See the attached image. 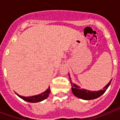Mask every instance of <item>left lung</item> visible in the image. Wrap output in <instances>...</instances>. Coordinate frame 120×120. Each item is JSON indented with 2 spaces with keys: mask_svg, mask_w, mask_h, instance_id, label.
<instances>
[{
  "mask_svg": "<svg viewBox=\"0 0 120 120\" xmlns=\"http://www.w3.org/2000/svg\"><path fill=\"white\" fill-rule=\"evenodd\" d=\"M69 79H70L71 84V86H72L71 89H72V91H73V93L74 94V95L76 96L78 98L85 100H93V99H96V98L101 96L106 91V90H107L111 81V80L110 81L109 83L106 84L104 87L103 90H100V91H91L84 90V89H81L79 86H77L76 84H74V83L71 82L69 75Z\"/></svg>",
  "mask_w": 120,
  "mask_h": 120,
  "instance_id": "obj_1",
  "label": "left lung"
}]
</instances>
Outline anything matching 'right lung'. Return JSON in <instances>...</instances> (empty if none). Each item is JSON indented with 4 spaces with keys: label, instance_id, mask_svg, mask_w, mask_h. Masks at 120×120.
<instances>
[{
    "label": "right lung",
    "instance_id": "1",
    "mask_svg": "<svg viewBox=\"0 0 120 120\" xmlns=\"http://www.w3.org/2000/svg\"><path fill=\"white\" fill-rule=\"evenodd\" d=\"M50 86H49V88H47V90L43 92L42 93L40 94H38V95L32 96H28V97H25V96H22L19 95L17 93L16 94L19 97H20V98H22V100H24L26 101L30 102V103H38V102H40L43 101V100H45L46 98L49 96V94L50 93Z\"/></svg>",
    "mask_w": 120,
    "mask_h": 120
}]
</instances>
